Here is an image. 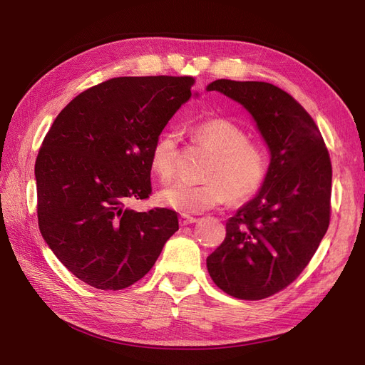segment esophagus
Returning a JSON list of instances; mask_svg holds the SVG:
<instances>
[{
  "instance_id": "1",
  "label": "esophagus",
  "mask_w": 365,
  "mask_h": 365,
  "mask_svg": "<svg viewBox=\"0 0 365 365\" xmlns=\"http://www.w3.org/2000/svg\"><path fill=\"white\" fill-rule=\"evenodd\" d=\"M197 222V219L193 217V216H189V215H181L180 217V224L184 227V225H190V224H195Z\"/></svg>"
}]
</instances>
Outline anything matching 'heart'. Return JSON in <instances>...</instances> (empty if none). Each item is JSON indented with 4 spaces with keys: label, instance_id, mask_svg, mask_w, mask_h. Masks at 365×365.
<instances>
[{
    "label": "heart",
    "instance_id": "obj_1",
    "mask_svg": "<svg viewBox=\"0 0 365 365\" xmlns=\"http://www.w3.org/2000/svg\"><path fill=\"white\" fill-rule=\"evenodd\" d=\"M193 134L215 152L205 172L208 181L168 185L160 195L164 205L182 215H200L227 202L230 196L233 201H247L262 189L269 169L268 152L248 141L245 129L227 118H210L197 123ZM178 141V132L165 130L150 149V168L164 181L175 173Z\"/></svg>",
    "mask_w": 365,
    "mask_h": 365
}]
</instances>
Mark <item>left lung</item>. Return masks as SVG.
I'll return each instance as SVG.
<instances>
[{"label":"left lung","mask_w":365,"mask_h":365,"mask_svg":"<svg viewBox=\"0 0 365 365\" xmlns=\"http://www.w3.org/2000/svg\"><path fill=\"white\" fill-rule=\"evenodd\" d=\"M244 106L269 149L262 189L227 220V236L207 257L217 288L262 300L292 283L312 259L330 220L332 165L304 108L267 82L207 85Z\"/></svg>","instance_id":"obj_1"}]
</instances>
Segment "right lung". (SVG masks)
I'll return each mask as SVG.
<instances>
[{
  "mask_svg": "<svg viewBox=\"0 0 365 365\" xmlns=\"http://www.w3.org/2000/svg\"><path fill=\"white\" fill-rule=\"evenodd\" d=\"M193 77H115L65 106L42 141L35 176L43 240L86 284L118 291L150 271L178 231L169 208L134 212L146 200L150 149L192 97ZM197 96V93H195Z\"/></svg>",
  "mask_w": 365,
  "mask_h": 365,
  "instance_id": "obj_1",
  "label": "right lung"
}]
</instances>
